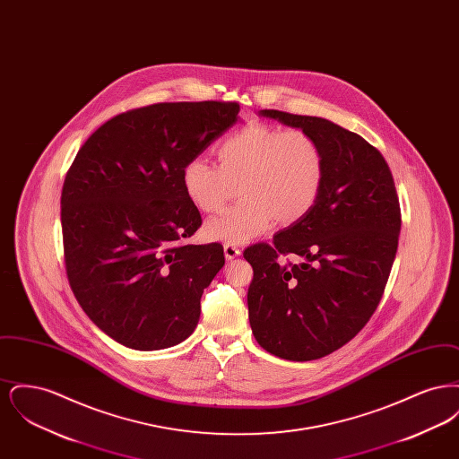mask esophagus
<instances>
[{"label":"esophagus","mask_w":459,"mask_h":459,"mask_svg":"<svg viewBox=\"0 0 459 459\" xmlns=\"http://www.w3.org/2000/svg\"><path fill=\"white\" fill-rule=\"evenodd\" d=\"M223 253H225L227 260H236V258L240 256V249L238 246H234V244H225L223 246Z\"/></svg>","instance_id":"1"}]
</instances>
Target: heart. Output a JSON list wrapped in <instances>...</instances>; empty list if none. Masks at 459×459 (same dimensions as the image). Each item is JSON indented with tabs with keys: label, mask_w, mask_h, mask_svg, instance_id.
<instances>
[{
	"label": "heart",
	"mask_w": 459,
	"mask_h": 459,
	"mask_svg": "<svg viewBox=\"0 0 459 459\" xmlns=\"http://www.w3.org/2000/svg\"><path fill=\"white\" fill-rule=\"evenodd\" d=\"M217 156L220 167L193 158L182 170L186 195L204 213L220 212L239 187V204L206 221L210 240L244 244L270 230L273 220L298 223L322 195L325 156L303 129L251 124L227 135Z\"/></svg>",
	"instance_id": "obj_1"
}]
</instances>
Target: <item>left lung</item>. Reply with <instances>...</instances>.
<instances>
[{
    "mask_svg": "<svg viewBox=\"0 0 459 459\" xmlns=\"http://www.w3.org/2000/svg\"><path fill=\"white\" fill-rule=\"evenodd\" d=\"M262 117L309 132L325 156L313 210L244 251L253 266L249 324L263 350L311 361L342 348L367 325L384 294L401 232L393 174L361 135L320 117L262 109ZM296 254L302 262L285 264Z\"/></svg>",
    "mask_w": 459,
    "mask_h": 459,
    "instance_id": "8db88e82",
    "label": "left lung"
}]
</instances>
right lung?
I'll return each mask as SVG.
<instances>
[{
	"label": "right lung",
	"mask_w": 459,
	"mask_h": 459,
	"mask_svg": "<svg viewBox=\"0 0 459 459\" xmlns=\"http://www.w3.org/2000/svg\"><path fill=\"white\" fill-rule=\"evenodd\" d=\"M239 120L238 103L132 109L94 132L66 172V277L91 322L122 346L165 350L195 332L225 256L219 242L182 244L201 227L182 170Z\"/></svg>",
	"instance_id": "1"
}]
</instances>
